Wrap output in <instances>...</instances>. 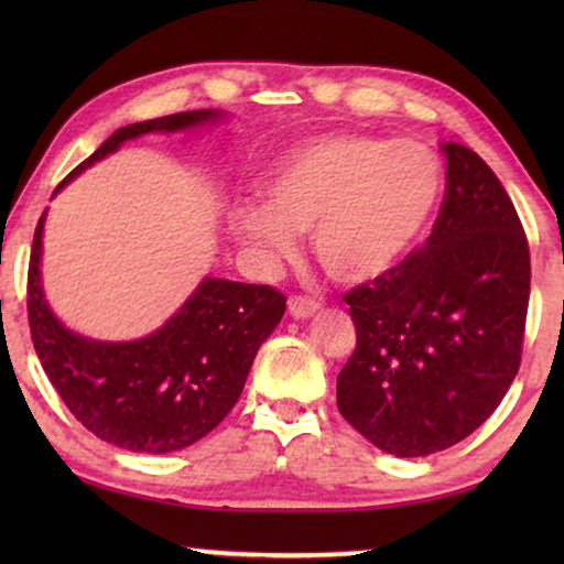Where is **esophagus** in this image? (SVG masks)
<instances>
[{"instance_id":"34e87169","label":"esophagus","mask_w":564,"mask_h":564,"mask_svg":"<svg viewBox=\"0 0 564 564\" xmlns=\"http://www.w3.org/2000/svg\"><path fill=\"white\" fill-rule=\"evenodd\" d=\"M318 308L321 301L311 299V295H291L289 299V313L293 318H311Z\"/></svg>"}]
</instances>
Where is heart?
I'll use <instances>...</instances> for the list:
<instances>
[{
	"label": "heart",
	"mask_w": 564,
	"mask_h": 564,
	"mask_svg": "<svg viewBox=\"0 0 564 564\" xmlns=\"http://www.w3.org/2000/svg\"><path fill=\"white\" fill-rule=\"evenodd\" d=\"M441 194V161L417 141L330 133L289 151L265 176V204L236 206L228 226L263 263L289 259L311 231L330 279L358 283L403 259Z\"/></svg>",
	"instance_id": "1"
}]
</instances>
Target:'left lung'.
<instances>
[{"label":"left lung","instance_id":"1","mask_svg":"<svg viewBox=\"0 0 564 564\" xmlns=\"http://www.w3.org/2000/svg\"><path fill=\"white\" fill-rule=\"evenodd\" d=\"M443 151L431 238L343 295L356 350L338 373V410L398 457L433 455L477 431L522 358L528 236L492 169L453 141Z\"/></svg>","mask_w":564,"mask_h":564}]
</instances>
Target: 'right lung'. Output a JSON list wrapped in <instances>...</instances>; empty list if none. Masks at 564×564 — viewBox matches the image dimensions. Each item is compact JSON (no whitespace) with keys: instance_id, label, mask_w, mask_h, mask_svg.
I'll list each match as a JSON object with an SVG mask.
<instances>
[{"instance_id":"right-lung-1","label":"right lung","mask_w":564,"mask_h":564,"mask_svg":"<svg viewBox=\"0 0 564 564\" xmlns=\"http://www.w3.org/2000/svg\"><path fill=\"white\" fill-rule=\"evenodd\" d=\"M218 111H181L113 131L64 184L127 139L214 121ZM54 191V194H56ZM44 216L34 231L26 316L36 356L72 415L101 441L131 453H171L202 441L241 395L261 343L279 326L285 295L273 285L206 279L156 333L131 343L76 336L56 321L40 281Z\"/></svg>"}]
</instances>
